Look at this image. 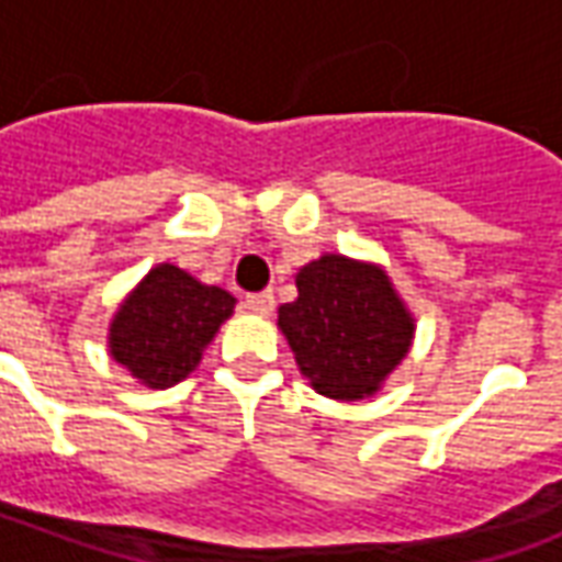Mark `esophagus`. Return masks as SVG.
I'll list each match as a JSON object with an SVG mask.
<instances>
[{"label": "esophagus", "mask_w": 562, "mask_h": 562, "mask_svg": "<svg viewBox=\"0 0 562 562\" xmlns=\"http://www.w3.org/2000/svg\"><path fill=\"white\" fill-rule=\"evenodd\" d=\"M244 306L249 310V313H256V316H270V313H273V294L270 292L246 294Z\"/></svg>", "instance_id": "1"}]
</instances>
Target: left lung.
<instances>
[{
    "instance_id": "obj_1",
    "label": "left lung",
    "mask_w": 562,
    "mask_h": 562,
    "mask_svg": "<svg viewBox=\"0 0 562 562\" xmlns=\"http://www.w3.org/2000/svg\"><path fill=\"white\" fill-rule=\"evenodd\" d=\"M297 297L277 325L310 385L330 401H364L413 346L415 318L379 265L328 256L294 277Z\"/></svg>"
}]
</instances>
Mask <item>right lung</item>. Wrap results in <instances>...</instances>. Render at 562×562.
<instances>
[{
    "label": "right lung",
    "mask_w": 562,
    "mask_h": 562,
    "mask_svg": "<svg viewBox=\"0 0 562 562\" xmlns=\"http://www.w3.org/2000/svg\"><path fill=\"white\" fill-rule=\"evenodd\" d=\"M234 294L204 285L177 265H156L128 292L111 322V358L147 389H171L234 313Z\"/></svg>",
    "instance_id": "1"
}]
</instances>
